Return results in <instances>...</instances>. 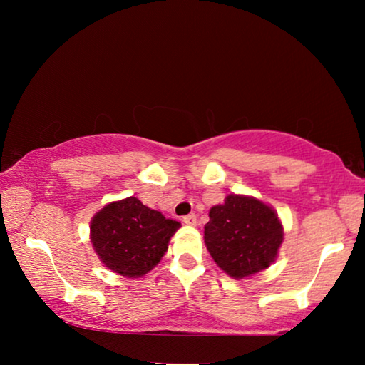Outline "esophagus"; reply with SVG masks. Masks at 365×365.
Segmentation results:
<instances>
[{"label": "esophagus", "instance_id": "34e87169", "mask_svg": "<svg viewBox=\"0 0 365 365\" xmlns=\"http://www.w3.org/2000/svg\"><path fill=\"white\" fill-rule=\"evenodd\" d=\"M183 222L187 225H196V214H188L183 215Z\"/></svg>", "mask_w": 365, "mask_h": 365}]
</instances>
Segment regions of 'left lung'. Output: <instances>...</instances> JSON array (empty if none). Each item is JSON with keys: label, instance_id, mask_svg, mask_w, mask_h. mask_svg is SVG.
Instances as JSON below:
<instances>
[{"label": "left lung", "instance_id": "1", "mask_svg": "<svg viewBox=\"0 0 365 365\" xmlns=\"http://www.w3.org/2000/svg\"><path fill=\"white\" fill-rule=\"evenodd\" d=\"M207 251L233 279L257 274L274 262L283 242L279 215L250 196L230 195L209 211L205 227Z\"/></svg>", "mask_w": 365, "mask_h": 365}]
</instances>
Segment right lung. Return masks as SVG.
<instances>
[{"instance_id": "1", "label": "right lung", "mask_w": 365, "mask_h": 365, "mask_svg": "<svg viewBox=\"0 0 365 365\" xmlns=\"http://www.w3.org/2000/svg\"><path fill=\"white\" fill-rule=\"evenodd\" d=\"M90 228L91 243L103 264L115 274L138 279L163 259L180 224L132 196L104 206Z\"/></svg>"}]
</instances>
